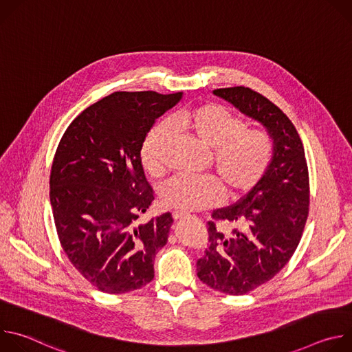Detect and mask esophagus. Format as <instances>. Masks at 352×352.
Masks as SVG:
<instances>
[{
    "label": "esophagus",
    "instance_id": "1",
    "mask_svg": "<svg viewBox=\"0 0 352 352\" xmlns=\"http://www.w3.org/2000/svg\"><path fill=\"white\" fill-rule=\"evenodd\" d=\"M186 217H188V214L181 213V212H174V213H173V219H174L175 221H181V220H184V219H186Z\"/></svg>",
    "mask_w": 352,
    "mask_h": 352
}]
</instances>
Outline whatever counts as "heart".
<instances>
[{
	"label": "heart",
	"instance_id": "heart-1",
	"mask_svg": "<svg viewBox=\"0 0 352 352\" xmlns=\"http://www.w3.org/2000/svg\"><path fill=\"white\" fill-rule=\"evenodd\" d=\"M173 129L185 132L212 148L216 171L232 196L252 190L266 175L273 159V142L263 129H249L245 121L220 104L208 103L179 110L150 131L140 156L150 175L164 171V152ZM224 195L221 181L214 175H177L160 192L166 208L182 213L213 208Z\"/></svg>",
	"mask_w": 352,
	"mask_h": 352
}]
</instances>
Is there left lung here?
<instances>
[{"label": "left lung", "mask_w": 352, "mask_h": 352, "mask_svg": "<svg viewBox=\"0 0 352 352\" xmlns=\"http://www.w3.org/2000/svg\"><path fill=\"white\" fill-rule=\"evenodd\" d=\"M213 93L262 122L274 139L263 179L235 205L212 213L210 245L196 265L197 277L210 288L245 295L272 280L294 255L309 214V173L294 124L269 98L245 86Z\"/></svg>", "instance_id": "obj_1"}]
</instances>
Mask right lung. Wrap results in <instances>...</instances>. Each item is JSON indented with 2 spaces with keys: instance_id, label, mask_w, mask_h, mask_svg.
Listing matches in <instances>:
<instances>
[{
  "instance_id": "add662e5",
  "label": "right lung",
  "mask_w": 352,
  "mask_h": 352,
  "mask_svg": "<svg viewBox=\"0 0 352 352\" xmlns=\"http://www.w3.org/2000/svg\"><path fill=\"white\" fill-rule=\"evenodd\" d=\"M182 91H116L83 110L64 132L50 173V202L72 266L98 291L126 294L155 277L171 213L138 221L153 202L140 150Z\"/></svg>"
}]
</instances>
